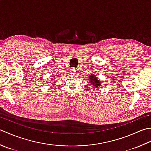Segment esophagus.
<instances>
[{
	"instance_id": "esophagus-1",
	"label": "esophagus",
	"mask_w": 151,
	"mask_h": 151,
	"mask_svg": "<svg viewBox=\"0 0 151 151\" xmlns=\"http://www.w3.org/2000/svg\"><path fill=\"white\" fill-rule=\"evenodd\" d=\"M76 71H77V69H76V68H75V67H72V68H70V73H76Z\"/></svg>"
}]
</instances>
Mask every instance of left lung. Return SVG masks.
Wrapping results in <instances>:
<instances>
[{
  "instance_id": "8db88e82",
  "label": "left lung",
  "mask_w": 151,
  "mask_h": 151,
  "mask_svg": "<svg viewBox=\"0 0 151 151\" xmlns=\"http://www.w3.org/2000/svg\"><path fill=\"white\" fill-rule=\"evenodd\" d=\"M88 80H89L90 82L93 86V88H97L101 86V81L99 80L97 76H96V75H90L88 76Z\"/></svg>"
}]
</instances>
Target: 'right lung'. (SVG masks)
<instances>
[{"label":"right lung","instance_id":"obj_1","mask_svg":"<svg viewBox=\"0 0 151 151\" xmlns=\"http://www.w3.org/2000/svg\"><path fill=\"white\" fill-rule=\"evenodd\" d=\"M58 76V75H56V76Z\"/></svg>","mask_w":151,"mask_h":151}]
</instances>
